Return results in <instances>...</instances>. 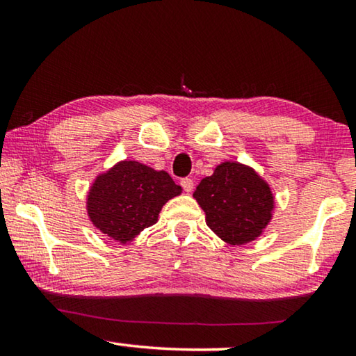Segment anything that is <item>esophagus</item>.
I'll use <instances>...</instances> for the list:
<instances>
[{
	"label": "esophagus",
	"instance_id": "esophagus-1",
	"mask_svg": "<svg viewBox=\"0 0 356 356\" xmlns=\"http://www.w3.org/2000/svg\"><path fill=\"white\" fill-rule=\"evenodd\" d=\"M180 185H182V188L186 191V193H190L191 190H193V179H190V177H184L182 180H180Z\"/></svg>",
	"mask_w": 356,
	"mask_h": 356
}]
</instances>
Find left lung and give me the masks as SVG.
<instances>
[{"mask_svg": "<svg viewBox=\"0 0 356 356\" xmlns=\"http://www.w3.org/2000/svg\"><path fill=\"white\" fill-rule=\"evenodd\" d=\"M193 197L206 212L207 226L231 245H243L262 234L272 218L273 196L257 174L240 163H221L201 180Z\"/></svg>", "mask_w": 356, "mask_h": 356, "instance_id": "1", "label": "left lung"}]
</instances>
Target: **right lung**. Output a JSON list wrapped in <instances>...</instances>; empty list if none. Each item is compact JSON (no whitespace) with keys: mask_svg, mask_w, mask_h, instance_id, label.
I'll list each match as a JSON object with an SVG mask.
<instances>
[{"mask_svg":"<svg viewBox=\"0 0 356 356\" xmlns=\"http://www.w3.org/2000/svg\"><path fill=\"white\" fill-rule=\"evenodd\" d=\"M180 190L165 171L138 161H120L95 179L88 196V213L108 237L127 243L155 225L161 207Z\"/></svg>","mask_w":356,"mask_h":356,"instance_id":"1","label":"right lung"}]
</instances>
